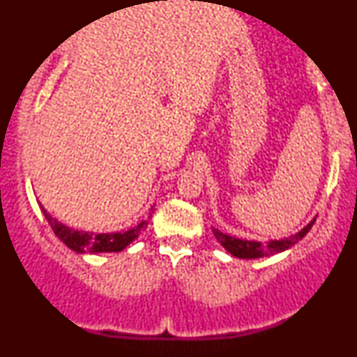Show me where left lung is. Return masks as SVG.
Here are the masks:
<instances>
[{"mask_svg": "<svg viewBox=\"0 0 357 357\" xmlns=\"http://www.w3.org/2000/svg\"><path fill=\"white\" fill-rule=\"evenodd\" d=\"M315 223V218L310 221L307 227L302 228L301 231L296 233V235H290L289 238L284 240H272L268 243H261V241H250V240H240L235 238V236L225 235L216 228H213V235L216 236V240L220 241L221 247H225L227 252H230L233 257L236 258H260L272 255V253H280L284 250L294 247V245L298 243L304 236L309 233L312 225Z\"/></svg>", "mask_w": 357, "mask_h": 357, "instance_id": "8db88e82", "label": "left lung"}]
</instances>
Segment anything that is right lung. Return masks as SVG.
<instances>
[{
	"label": "right lung",
	"instance_id": "obj_1",
	"mask_svg": "<svg viewBox=\"0 0 357 357\" xmlns=\"http://www.w3.org/2000/svg\"><path fill=\"white\" fill-rule=\"evenodd\" d=\"M42 208L45 218L50 223L53 233H55L59 238L67 245L68 248L73 250L77 253H100V252H122L127 245L132 243L134 240L141 235L142 230H146L147 220L141 221L137 227L130 228V230L122 231V233H99V235H93V233L87 231H79L72 230V228L65 227L63 223L56 221L48 215L47 210L40 204ZM154 210V208H153Z\"/></svg>",
	"mask_w": 357,
	"mask_h": 357
}]
</instances>
